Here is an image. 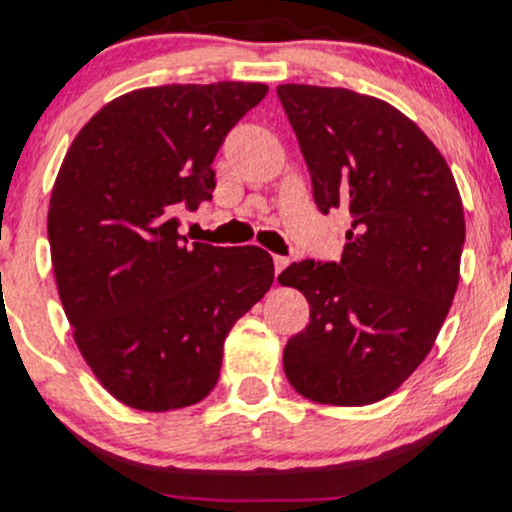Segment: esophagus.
<instances>
[{"mask_svg": "<svg viewBox=\"0 0 512 512\" xmlns=\"http://www.w3.org/2000/svg\"><path fill=\"white\" fill-rule=\"evenodd\" d=\"M289 267V257H281V255H274V272L281 274V269Z\"/></svg>", "mask_w": 512, "mask_h": 512, "instance_id": "1", "label": "esophagus"}]
</instances>
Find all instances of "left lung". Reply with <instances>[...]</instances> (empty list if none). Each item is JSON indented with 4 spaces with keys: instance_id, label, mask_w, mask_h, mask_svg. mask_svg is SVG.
Wrapping results in <instances>:
<instances>
[{
    "instance_id": "1",
    "label": "left lung",
    "mask_w": 512,
    "mask_h": 512,
    "mask_svg": "<svg viewBox=\"0 0 512 512\" xmlns=\"http://www.w3.org/2000/svg\"><path fill=\"white\" fill-rule=\"evenodd\" d=\"M322 211L346 209L339 264L293 262L310 322L284 349L298 395L366 407L397 390L436 344L460 281L464 211L436 144L395 105L349 88H276Z\"/></svg>"
}]
</instances>
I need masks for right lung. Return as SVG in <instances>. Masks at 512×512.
<instances>
[{"label": "right lung", "instance_id": "add662e5", "mask_svg": "<svg viewBox=\"0 0 512 512\" xmlns=\"http://www.w3.org/2000/svg\"><path fill=\"white\" fill-rule=\"evenodd\" d=\"M267 84L129 91L67 149L48 209L57 293L81 356L117 402L173 411L202 402L223 342L274 281L257 245H187L180 207L214 190L216 151Z\"/></svg>", "mask_w": 512, "mask_h": 512}]
</instances>
